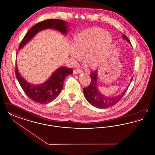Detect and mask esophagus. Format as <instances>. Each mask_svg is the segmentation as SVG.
Returning <instances> with one entry per match:
<instances>
[{
    "label": "esophagus",
    "mask_w": 155,
    "mask_h": 155,
    "mask_svg": "<svg viewBox=\"0 0 155 155\" xmlns=\"http://www.w3.org/2000/svg\"><path fill=\"white\" fill-rule=\"evenodd\" d=\"M82 73H83V71L81 70H74L73 71V73L75 74H80Z\"/></svg>",
    "instance_id": "esophagus-1"
}]
</instances>
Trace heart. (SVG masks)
<instances>
[{
  "instance_id": "b5f03b06",
  "label": "heart",
  "mask_w": 155,
  "mask_h": 155,
  "mask_svg": "<svg viewBox=\"0 0 155 155\" xmlns=\"http://www.w3.org/2000/svg\"><path fill=\"white\" fill-rule=\"evenodd\" d=\"M70 54L80 60L84 54L85 63L91 69L103 66L108 59L113 40L109 33L100 28H92L76 34L72 40Z\"/></svg>"
}]
</instances>
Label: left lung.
<instances>
[{
  "label": "left lung",
  "instance_id": "8db88e82",
  "mask_svg": "<svg viewBox=\"0 0 155 155\" xmlns=\"http://www.w3.org/2000/svg\"><path fill=\"white\" fill-rule=\"evenodd\" d=\"M122 38L127 41L130 45H131L128 38L125 34H123ZM91 82L89 85L83 89L84 96L87 101L93 106L99 109H106L111 107L115 104L118 103V101L125 94L127 89L129 85L126 87L125 90L120 94L116 96H106L102 94L98 89L97 85V70L91 72L90 74ZM133 77L130 80V83L133 80Z\"/></svg>",
  "mask_w": 155,
  "mask_h": 155
}]
</instances>
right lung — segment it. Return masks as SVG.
<instances>
[{
    "mask_svg": "<svg viewBox=\"0 0 155 155\" xmlns=\"http://www.w3.org/2000/svg\"><path fill=\"white\" fill-rule=\"evenodd\" d=\"M69 23L61 20L49 19L38 22L27 32L19 45V50L29 42L37 33L46 29H53L66 35L68 30ZM73 73V70L65 67H60L44 83L39 85L31 84L20 74L17 64H15V75L25 94L31 100L41 104L52 102L59 96L63 87L64 80L67 75Z\"/></svg>",
    "mask_w": 155,
    "mask_h": 155,
    "instance_id": "obj_1",
    "label": "right lung"
}]
</instances>
